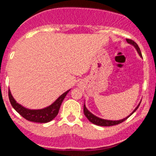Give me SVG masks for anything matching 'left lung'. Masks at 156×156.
<instances>
[{"label":"left lung","instance_id":"left-lung-1","mask_svg":"<svg viewBox=\"0 0 156 156\" xmlns=\"http://www.w3.org/2000/svg\"><path fill=\"white\" fill-rule=\"evenodd\" d=\"M126 41L128 42L129 44H132V45L134 46L135 48L136 49L137 52H138L139 55H140V57H142V54H141L140 49V48H139V46L137 45L136 43L133 41V40H129V39H126ZM140 105V104L137 105L136 108H135L134 111H133V112H132L130 115H129V116H128L127 117H125V118L122 119V120H105V119L99 118V117L96 116L95 115L93 114V113H91V112H90V111L87 109V108H86L85 104H84V107H83V108H84L85 116H86V118L88 119V120H90L91 123H93V124H94V125H99V126H112V125H118V124H120V123H122L123 121H125V120H127V119L129 118V116L133 114V112H134L136 110L137 108H139Z\"/></svg>","mask_w":156,"mask_h":156}]
</instances>
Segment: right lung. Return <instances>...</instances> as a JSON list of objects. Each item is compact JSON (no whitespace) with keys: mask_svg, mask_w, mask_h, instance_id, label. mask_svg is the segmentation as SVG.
I'll use <instances>...</instances> for the list:
<instances>
[{"mask_svg":"<svg viewBox=\"0 0 156 156\" xmlns=\"http://www.w3.org/2000/svg\"><path fill=\"white\" fill-rule=\"evenodd\" d=\"M69 91L70 90L63 93L61 96L58 97V99L55 102L52 103L48 107H46L42 109H28V108H24L21 105H20L19 103L16 101V100L11 94L10 90H9V98L12 106L13 107L14 109L20 115H21L23 118H25L26 120H29V121H32V122L47 123L53 120L58 115V110H59L62 101Z\"/></svg>","mask_w":156,"mask_h":156,"instance_id":"add662e5","label":"right lung"}]
</instances>
